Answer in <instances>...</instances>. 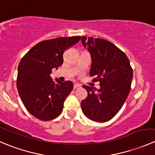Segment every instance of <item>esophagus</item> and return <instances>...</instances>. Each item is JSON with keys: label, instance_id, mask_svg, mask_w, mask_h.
<instances>
[{"label": "esophagus", "instance_id": "obj_1", "mask_svg": "<svg viewBox=\"0 0 155 155\" xmlns=\"http://www.w3.org/2000/svg\"><path fill=\"white\" fill-rule=\"evenodd\" d=\"M79 87H80V85H79V84H74V85H73V88L74 89L79 88Z\"/></svg>", "mask_w": 155, "mask_h": 155}]
</instances>
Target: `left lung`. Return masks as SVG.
Masks as SVG:
<instances>
[{
	"label": "left lung",
	"mask_w": 155,
	"mask_h": 155,
	"mask_svg": "<svg viewBox=\"0 0 155 155\" xmlns=\"http://www.w3.org/2000/svg\"><path fill=\"white\" fill-rule=\"evenodd\" d=\"M83 46L91 56L90 75L100 89L83 85L87 96L81 102L84 115L92 121L106 122L124 105L130 91L133 69L125 53L104 39L82 37Z\"/></svg>",
	"instance_id": "left-lung-1"
}]
</instances>
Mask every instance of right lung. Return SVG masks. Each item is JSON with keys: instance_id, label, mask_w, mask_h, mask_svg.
<instances>
[{"instance_id": "right-lung-1", "label": "right lung", "mask_w": 155, "mask_h": 155, "mask_svg": "<svg viewBox=\"0 0 155 155\" xmlns=\"http://www.w3.org/2000/svg\"><path fill=\"white\" fill-rule=\"evenodd\" d=\"M80 40L81 37H70L43 40L20 61L16 79L18 94L27 110L38 119L50 121L63 111L73 82L53 80L50 75L53 68L62 65L64 51Z\"/></svg>"}]
</instances>
